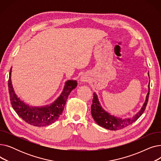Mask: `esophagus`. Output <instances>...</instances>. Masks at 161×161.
I'll use <instances>...</instances> for the list:
<instances>
[{
	"label": "esophagus",
	"instance_id": "1",
	"mask_svg": "<svg viewBox=\"0 0 161 161\" xmlns=\"http://www.w3.org/2000/svg\"><path fill=\"white\" fill-rule=\"evenodd\" d=\"M81 80V81H87V80H86L87 79H86V77H82Z\"/></svg>",
	"mask_w": 161,
	"mask_h": 161
}]
</instances>
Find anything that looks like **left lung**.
I'll return each instance as SVG.
<instances>
[{"instance_id": "1", "label": "left lung", "mask_w": 161, "mask_h": 161, "mask_svg": "<svg viewBox=\"0 0 161 161\" xmlns=\"http://www.w3.org/2000/svg\"><path fill=\"white\" fill-rule=\"evenodd\" d=\"M148 75L149 74L148 73ZM149 83L148 88L149 91L146 96V99L144 104H143L140 111L138 112L134 117L131 118H127V119H121V118L116 117L114 115H111L108 112H106L104 109L101 107L97 95L96 93L93 94V98H92V103L91 105V115L95 122L102 127H104L106 129L111 130H120L126 126L131 125L134 122L136 121L138 118L144 112L146 106L147 104L148 98L149 95Z\"/></svg>"}]
</instances>
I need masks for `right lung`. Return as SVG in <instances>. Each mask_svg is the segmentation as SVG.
Masks as SVG:
<instances>
[{
  "mask_svg": "<svg viewBox=\"0 0 161 161\" xmlns=\"http://www.w3.org/2000/svg\"><path fill=\"white\" fill-rule=\"evenodd\" d=\"M12 68L8 79V91L12 108L22 119L35 126H45L55 122L64 109L68 97L77 86L75 80H69L65 83L63 91L55 102L44 107H32L25 104L15 94L11 81Z\"/></svg>",
  "mask_w": 161,
  "mask_h": 161,
  "instance_id": "add662e5",
  "label": "right lung"
}]
</instances>
